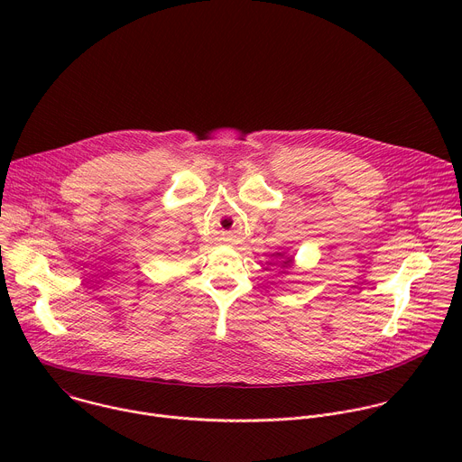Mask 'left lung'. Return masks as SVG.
I'll return each mask as SVG.
<instances>
[{
	"label": "left lung",
	"instance_id": "left-lung-1",
	"mask_svg": "<svg viewBox=\"0 0 462 462\" xmlns=\"http://www.w3.org/2000/svg\"><path fill=\"white\" fill-rule=\"evenodd\" d=\"M274 257H276V261L273 263V265H278L282 271H287V269L291 267L292 257H287L283 252H276V254H274Z\"/></svg>",
	"mask_w": 462,
	"mask_h": 462
}]
</instances>
